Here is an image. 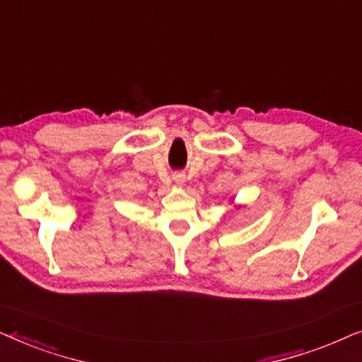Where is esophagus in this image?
Returning a JSON list of instances; mask_svg holds the SVG:
<instances>
[{
    "mask_svg": "<svg viewBox=\"0 0 362 362\" xmlns=\"http://www.w3.org/2000/svg\"><path fill=\"white\" fill-rule=\"evenodd\" d=\"M173 181H175L176 185H182V182H185V175H182V173H175V175H173Z\"/></svg>",
    "mask_w": 362,
    "mask_h": 362,
    "instance_id": "1",
    "label": "esophagus"
}]
</instances>
